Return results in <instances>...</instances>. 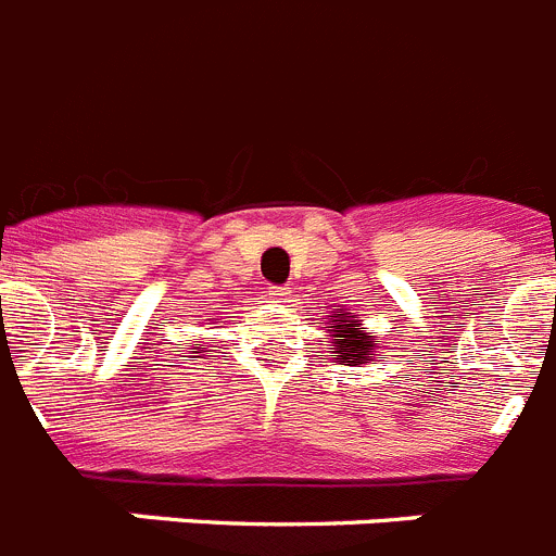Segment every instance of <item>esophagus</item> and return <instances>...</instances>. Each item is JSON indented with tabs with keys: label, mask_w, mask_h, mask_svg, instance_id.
I'll list each match as a JSON object with an SVG mask.
<instances>
[{
	"label": "esophagus",
	"mask_w": 556,
	"mask_h": 556,
	"mask_svg": "<svg viewBox=\"0 0 556 556\" xmlns=\"http://www.w3.org/2000/svg\"><path fill=\"white\" fill-rule=\"evenodd\" d=\"M268 299H274V302H291V288L274 285V288H268Z\"/></svg>",
	"instance_id": "obj_1"
}]
</instances>
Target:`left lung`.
<instances>
[{
	"label": "left lung",
	"instance_id": "1",
	"mask_svg": "<svg viewBox=\"0 0 556 556\" xmlns=\"http://www.w3.org/2000/svg\"><path fill=\"white\" fill-rule=\"evenodd\" d=\"M378 338L366 327H361V318L346 311H332L330 316V350L336 352V361L344 366H361L375 361V344Z\"/></svg>",
	"mask_w": 556,
	"mask_h": 556
}]
</instances>
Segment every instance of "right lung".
<instances>
[{
  "instance_id": "add662e5",
  "label": "right lung",
  "mask_w": 556,
  "mask_h": 556,
  "mask_svg": "<svg viewBox=\"0 0 556 556\" xmlns=\"http://www.w3.org/2000/svg\"><path fill=\"white\" fill-rule=\"evenodd\" d=\"M206 321H212V318H206ZM190 350L195 352V355H192V358H201V355H204V352H210V350H206L204 344H201V341H195V344H192Z\"/></svg>"
}]
</instances>
